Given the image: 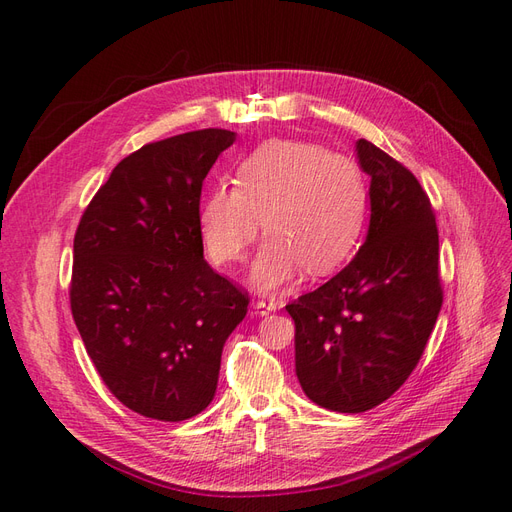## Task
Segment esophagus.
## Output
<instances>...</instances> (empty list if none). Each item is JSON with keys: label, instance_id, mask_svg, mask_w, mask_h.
I'll return each mask as SVG.
<instances>
[{"label": "esophagus", "instance_id": "34e87169", "mask_svg": "<svg viewBox=\"0 0 512 512\" xmlns=\"http://www.w3.org/2000/svg\"><path fill=\"white\" fill-rule=\"evenodd\" d=\"M255 309H257L259 315H268V313L279 309V302H276L274 298H259V300L255 302Z\"/></svg>", "mask_w": 512, "mask_h": 512}]
</instances>
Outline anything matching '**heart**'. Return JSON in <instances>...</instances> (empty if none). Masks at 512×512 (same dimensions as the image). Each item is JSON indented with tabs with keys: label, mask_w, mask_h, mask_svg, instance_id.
Masks as SVG:
<instances>
[{
	"label": "heart",
	"mask_w": 512,
	"mask_h": 512,
	"mask_svg": "<svg viewBox=\"0 0 512 512\" xmlns=\"http://www.w3.org/2000/svg\"><path fill=\"white\" fill-rule=\"evenodd\" d=\"M369 206L358 160L300 139H270L238 165L236 184H218L201 203L199 227L216 264H238L261 231L268 240L253 264L261 289L309 268L324 274L354 253Z\"/></svg>",
	"instance_id": "obj_1"
}]
</instances>
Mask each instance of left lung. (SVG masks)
Instances as JSON below:
<instances>
[{"label":"left lung","mask_w":512,"mask_h":512,"mask_svg":"<svg viewBox=\"0 0 512 512\" xmlns=\"http://www.w3.org/2000/svg\"><path fill=\"white\" fill-rule=\"evenodd\" d=\"M367 242L328 283L285 309L306 397L341 414L384 403L412 375L444 302L435 212L416 175L367 139Z\"/></svg>","instance_id":"1"}]
</instances>
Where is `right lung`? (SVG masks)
<instances>
[{"label":"right lung","mask_w":512,"mask_h":512,"mask_svg":"<svg viewBox=\"0 0 512 512\" xmlns=\"http://www.w3.org/2000/svg\"><path fill=\"white\" fill-rule=\"evenodd\" d=\"M236 141L203 128L120 160L75 233L70 311L102 382L128 410L180 422L214 399L248 294L203 259L201 186Z\"/></svg>","instance_id":"1"}]
</instances>
